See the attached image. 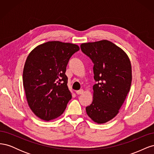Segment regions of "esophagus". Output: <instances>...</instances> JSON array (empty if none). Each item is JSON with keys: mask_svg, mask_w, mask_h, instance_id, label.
I'll use <instances>...</instances> for the list:
<instances>
[{"mask_svg": "<svg viewBox=\"0 0 154 154\" xmlns=\"http://www.w3.org/2000/svg\"><path fill=\"white\" fill-rule=\"evenodd\" d=\"M83 92V89H80V90H79V91H76V93L77 94H82V93Z\"/></svg>", "mask_w": 154, "mask_h": 154, "instance_id": "1", "label": "esophagus"}]
</instances>
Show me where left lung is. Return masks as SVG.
Returning a JSON list of instances; mask_svg holds the SVG:
<instances>
[{
    "mask_svg": "<svg viewBox=\"0 0 154 154\" xmlns=\"http://www.w3.org/2000/svg\"><path fill=\"white\" fill-rule=\"evenodd\" d=\"M80 48L94 63L97 82L87 114L93 122L103 124L118 114L127 97L132 82L131 63L125 51L109 40L83 43Z\"/></svg>",
    "mask_w": 154,
    "mask_h": 154,
    "instance_id": "obj_1",
    "label": "left lung"
}]
</instances>
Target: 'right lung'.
Here are the masks:
<instances>
[{
    "label": "right lung",
    "instance_id": "right-lung-1",
    "mask_svg": "<svg viewBox=\"0 0 154 154\" xmlns=\"http://www.w3.org/2000/svg\"><path fill=\"white\" fill-rule=\"evenodd\" d=\"M79 46L59 41L48 42L33 49L23 71L27 103L37 117L50 121L61 116L71 93L67 87L66 67Z\"/></svg>",
    "mask_w": 154,
    "mask_h": 154
}]
</instances>
